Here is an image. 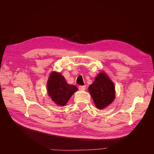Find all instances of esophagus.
Returning a JSON list of instances; mask_svg holds the SVG:
<instances>
[{"instance_id": "1", "label": "esophagus", "mask_w": 154, "mask_h": 154, "mask_svg": "<svg viewBox=\"0 0 154 154\" xmlns=\"http://www.w3.org/2000/svg\"><path fill=\"white\" fill-rule=\"evenodd\" d=\"M78 88L80 91H85V85H80L78 87Z\"/></svg>"}]
</instances>
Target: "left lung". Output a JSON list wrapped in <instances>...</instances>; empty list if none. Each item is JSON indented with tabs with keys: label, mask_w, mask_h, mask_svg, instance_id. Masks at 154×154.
<instances>
[{
	"label": "left lung",
	"mask_w": 154,
	"mask_h": 154,
	"mask_svg": "<svg viewBox=\"0 0 154 154\" xmlns=\"http://www.w3.org/2000/svg\"><path fill=\"white\" fill-rule=\"evenodd\" d=\"M94 103L99 109L109 106L115 99V87L113 82L104 72L97 75L88 88Z\"/></svg>",
	"instance_id": "obj_1"
}]
</instances>
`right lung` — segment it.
<instances>
[{
    "label": "right lung",
    "instance_id": "add662e5",
    "mask_svg": "<svg viewBox=\"0 0 154 154\" xmlns=\"http://www.w3.org/2000/svg\"><path fill=\"white\" fill-rule=\"evenodd\" d=\"M48 92L54 103L60 106H65L74 92L78 91L76 86L69 85L60 72H52L49 77Z\"/></svg>",
    "mask_w": 154,
    "mask_h": 154
}]
</instances>
